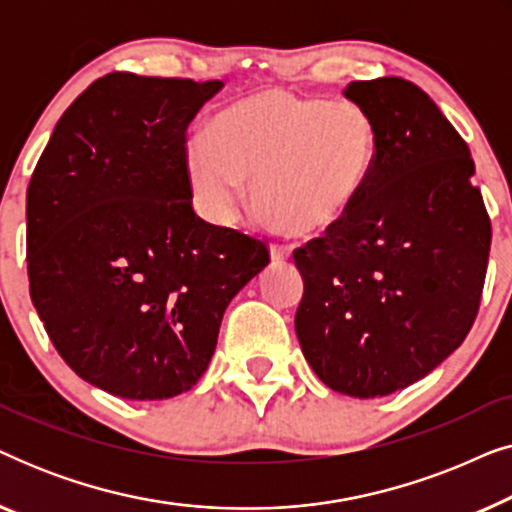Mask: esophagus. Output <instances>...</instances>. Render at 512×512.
<instances>
[{
    "instance_id": "1",
    "label": "esophagus",
    "mask_w": 512,
    "mask_h": 512,
    "mask_svg": "<svg viewBox=\"0 0 512 512\" xmlns=\"http://www.w3.org/2000/svg\"><path fill=\"white\" fill-rule=\"evenodd\" d=\"M270 256L272 261H286V258L291 256V249L286 247V244H270Z\"/></svg>"
}]
</instances>
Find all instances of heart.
<instances>
[{
    "label": "heart",
    "mask_w": 512,
    "mask_h": 512,
    "mask_svg": "<svg viewBox=\"0 0 512 512\" xmlns=\"http://www.w3.org/2000/svg\"><path fill=\"white\" fill-rule=\"evenodd\" d=\"M377 128L366 109L284 88L240 97L212 116L188 149V174L202 212L230 223L251 182V200L293 235L340 226L366 191Z\"/></svg>",
    "instance_id": "obj_1"
}]
</instances>
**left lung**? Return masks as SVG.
I'll return each mask as SVG.
<instances>
[{
  "label": "left lung",
  "mask_w": 512,
  "mask_h": 512,
  "mask_svg": "<svg viewBox=\"0 0 512 512\" xmlns=\"http://www.w3.org/2000/svg\"><path fill=\"white\" fill-rule=\"evenodd\" d=\"M377 128L366 191L340 226L293 251L296 335L326 387L387 396L457 349L478 314L492 223L471 151L412 81H352Z\"/></svg>",
  "instance_id": "left-lung-1"
}]
</instances>
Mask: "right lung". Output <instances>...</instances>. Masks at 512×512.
Returning <instances> with one entry per match:
<instances>
[{
    "instance_id": "add662e5",
    "label": "right lung",
    "mask_w": 512,
    "mask_h": 512,
    "mask_svg": "<svg viewBox=\"0 0 512 512\" xmlns=\"http://www.w3.org/2000/svg\"><path fill=\"white\" fill-rule=\"evenodd\" d=\"M221 81L114 72L55 125L27 186V277L48 338L130 401L184 394L223 312L270 263L263 240L193 212L186 130Z\"/></svg>"
}]
</instances>
